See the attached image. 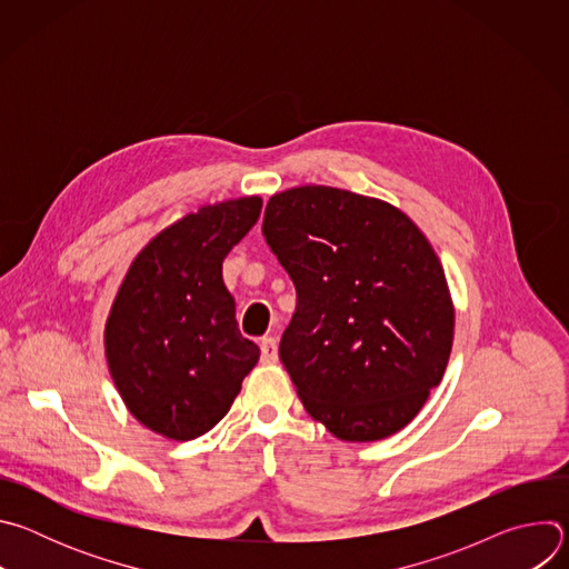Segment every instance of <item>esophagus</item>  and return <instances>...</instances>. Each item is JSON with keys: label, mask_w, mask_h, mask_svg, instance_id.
Here are the masks:
<instances>
[{"label": "esophagus", "mask_w": 569, "mask_h": 569, "mask_svg": "<svg viewBox=\"0 0 569 569\" xmlns=\"http://www.w3.org/2000/svg\"><path fill=\"white\" fill-rule=\"evenodd\" d=\"M261 358H263L266 365H272V362L279 360V347H277V340L272 336L261 340Z\"/></svg>", "instance_id": "34e87169"}]
</instances>
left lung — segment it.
Instances as JSON below:
<instances>
[{"instance_id": "left-lung-1", "label": "left lung", "mask_w": 569, "mask_h": 569, "mask_svg": "<svg viewBox=\"0 0 569 569\" xmlns=\"http://www.w3.org/2000/svg\"><path fill=\"white\" fill-rule=\"evenodd\" d=\"M263 233L297 288L279 356L306 412L342 441H380L421 412L455 340L443 266L398 207L306 184L274 193Z\"/></svg>"}]
</instances>
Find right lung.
I'll return each instance as SVG.
<instances>
[{
	"label": "right lung",
	"instance_id": "obj_1",
	"mask_svg": "<svg viewBox=\"0 0 569 569\" xmlns=\"http://www.w3.org/2000/svg\"><path fill=\"white\" fill-rule=\"evenodd\" d=\"M242 196L202 204L152 236L106 321V360L128 412L154 435L191 441L231 408L261 349L242 338L222 261L261 216Z\"/></svg>",
	"mask_w": 569,
	"mask_h": 569
}]
</instances>
